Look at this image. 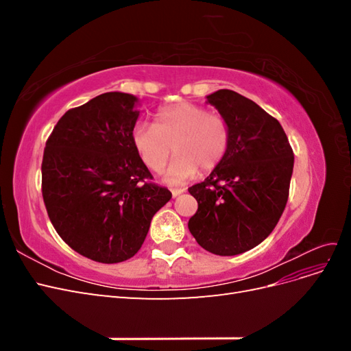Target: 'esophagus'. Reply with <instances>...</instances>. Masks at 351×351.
Returning <instances> with one entry per match:
<instances>
[{"mask_svg":"<svg viewBox=\"0 0 351 351\" xmlns=\"http://www.w3.org/2000/svg\"><path fill=\"white\" fill-rule=\"evenodd\" d=\"M183 192H186V189H171V193H173V197H177L178 195H182Z\"/></svg>","mask_w":351,"mask_h":351,"instance_id":"34e87169","label":"esophagus"}]
</instances>
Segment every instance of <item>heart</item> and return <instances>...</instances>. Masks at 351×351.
I'll return each instance as SVG.
<instances>
[{
  "instance_id": "obj_1",
  "label": "heart",
  "mask_w": 351,
  "mask_h": 351,
  "mask_svg": "<svg viewBox=\"0 0 351 351\" xmlns=\"http://www.w3.org/2000/svg\"><path fill=\"white\" fill-rule=\"evenodd\" d=\"M132 141L137 155L154 173L162 171L173 145L177 155L167 169L165 182L180 184L195 177L199 168L208 173L224 161L230 125L221 114L183 101L159 108L155 125L136 124Z\"/></svg>"
}]
</instances>
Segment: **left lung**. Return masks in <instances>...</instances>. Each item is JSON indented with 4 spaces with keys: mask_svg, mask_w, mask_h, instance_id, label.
I'll use <instances>...</instances> for the list:
<instances>
[{
    "mask_svg": "<svg viewBox=\"0 0 351 351\" xmlns=\"http://www.w3.org/2000/svg\"><path fill=\"white\" fill-rule=\"evenodd\" d=\"M230 125L228 152L189 189L197 200L189 230L205 250L234 256L258 246L287 205L294 155L277 119L243 95L219 89L206 97Z\"/></svg>",
    "mask_w": 351,
    "mask_h": 351,
    "instance_id": "8db88e82",
    "label": "left lung"
}]
</instances>
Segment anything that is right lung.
<instances>
[{"instance_id": "right-lung-1", "label": "right lung", "mask_w": 351, "mask_h": 351, "mask_svg": "<svg viewBox=\"0 0 351 351\" xmlns=\"http://www.w3.org/2000/svg\"><path fill=\"white\" fill-rule=\"evenodd\" d=\"M136 97L107 92L58 120L42 159L48 217L69 246L101 263L130 259L171 199L137 155Z\"/></svg>"}]
</instances>
